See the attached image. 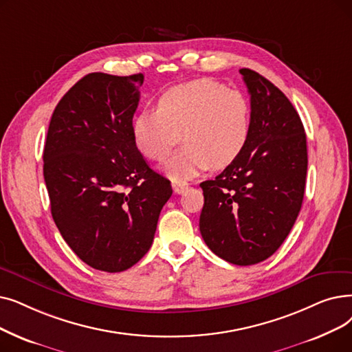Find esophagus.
<instances>
[{
	"mask_svg": "<svg viewBox=\"0 0 352 352\" xmlns=\"http://www.w3.org/2000/svg\"><path fill=\"white\" fill-rule=\"evenodd\" d=\"M187 188V184L186 182H182V181H173V190H174V192L175 194H181V192H184V190Z\"/></svg>",
	"mask_w": 352,
	"mask_h": 352,
	"instance_id": "34e87169",
	"label": "esophagus"
}]
</instances>
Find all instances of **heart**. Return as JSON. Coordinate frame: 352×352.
<instances>
[{
	"instance_id": "1",
	"label": "heart",
	"mask_w": 352,
	"mask_h": 352,
	"mask_svg": "<svg viewBox=\"0 0 352 352\" xmlns=\"http://www.w3.org/2000/svg\"><path fill=\"white\" fill-rule=\"evenodd\" d=\"M135 146L144 157L161 161L179 142L186 146L164 164L168 177L194 178L210 166L233 164L252 133L248 96L211 79L173 86L158 98L157 111L145 109L131 122Z\"/></svg>"
}]
</instances>
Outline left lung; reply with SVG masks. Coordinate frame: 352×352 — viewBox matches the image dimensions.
Returning <instances> with one entry per match:
<instances>
[{
  "instance_id": "left-lung-1",
  "label": "left lung",
  "mask_w": 352,
  "mask_h": 352,
  "mask_svg": "<svg viewBox=\"0 0 352 352\" xmlns=\"http://www.w3.org/2000/svg\"><path fill=\"white\" fill-rule=\"evenodd\" d=\"M252 106L243 154L200 184V232L212 253L249 266L266 261L292 230L308 170L307 135L294 104L262 74L240 69Z\"/></svg>"
}]
</instances>
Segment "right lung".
<instances>
[{"mask_svg": "<svg viewBox=\"0 0 352 352\" xmlns=\"http://www.w3.org/2000/svg\"><path fill=\"white\" fill-rule=\"evenodd\" d=\"M144 74L89 73L56 106L43 152L52 216L90 267L116 273L154 241L171 182L135 146L131 122Z\"/></svg>", "mask_w": 352, "mask_h": 352, "instance_id": "right-lung-1", "label": "right lung"}]
</instances>
